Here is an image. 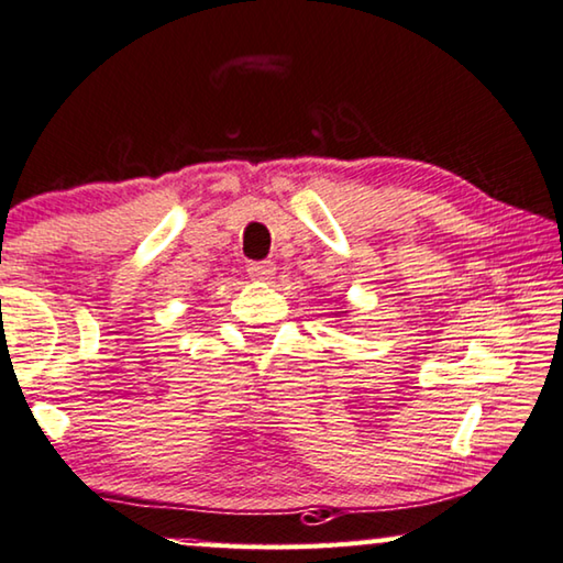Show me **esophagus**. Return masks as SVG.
Masks as SVG:
<instances>
[{"label": "esophagus", "mask_w": 563, "mask_h": 563, "mask_svg": "<svg viewBox=\"0 0 563 563\" xmlns=\"http://www.w3.org/2000/svg\"><path fill=\"white\" fill-rule=\"evenodd\" d=\"M247 275H250V278H253V280H263V283L273 280V275H275V263H271V261L250 263V265H247Z\"/></svg>", "instance_id": "obj_1"}]
</instances>
